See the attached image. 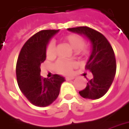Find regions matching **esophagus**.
<instances>
[{"label": "esophagus", "mask_w": 129, "mask_h": 129, "mask_svg": "<svg viewBox=\"0 0 129 129\" xmlns=\"http://www.w3.org/2000/svg\"><path fill=\"white\" fill-rule=\"evenodd\" d=\"M74 78H75V77H73V76H72V77H66V80H67V81H69V80L73 79Z\"/></svg>", "instance_id": "1"}]
</instances>
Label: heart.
Instances as JSON below:
<instances>
[{"instance_id":"heart-1","label":"heart","mask_w":129,"mask_h":129,"mask_svg":"<svg viewBox=\"0 0 129 129\" xmlns=\"http://www.w3.org/2000/svg\"><path fill=\"white\" fill-rule=\"evenodd\" d=\"M66 41L75 52V54L80 56H86L88 54V50L84 48L85 45L84 39L80 36L75 34H71L66 37ZM47 56L54 58L56 54V44L54 41H51L47 47ZM76 65L75 61L69 60L60 58L55 63V68L59 73L62 75H70L73 69Z\"/></svg>"}]
</instances>
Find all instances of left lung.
Here are the masks:
<instances>
[{"instance_id":"8db88e82","label":"left lung","mask_w":129,"mask_h":129,"mask_svg":"<svg viewBox=\"0 0 129 129\" xmlns=\"http://www.w3.org/2000/svg\"><path fill=\"white\" fill-rule=\"evenodd\" d=\"M68 30L84 35L91 43V54L86 69L92 72V79L88 80L86 87L79 93L83 98L98 99L107 93L114 81L116 72L115 54L105 36L87 26L68 28Z\"/></svg>"}]
</instances>
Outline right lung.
Listing matches in <instances>:
<instances>
[{
	"label": "right lung",
	"instance_id": "1",
	"mask_svg": "<svg viewBox=\"0 0 129 129\" xmlns=\"http://www.w3.org/2000/svg\"><path fill=\"white\" fill-rule=\"evenodd\" d=\"M59 30H43L32 36L24 43L16 64V77L20 90L35 106L46 107L58 96L64 77L55 74L53 77L41 76V64L46 58V47Z\"/></svg>",
	"mask_w": 129,
	"mask_h": 129
}]
</instances>
